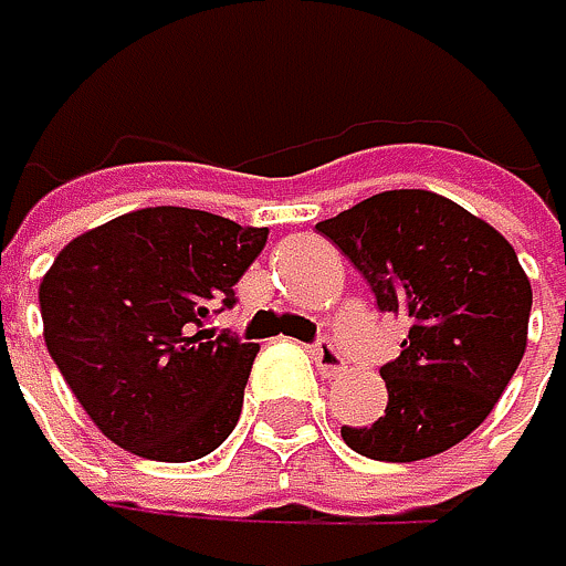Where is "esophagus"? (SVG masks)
I'll use <instances>...</instances> for the list:
<instances>
[{
  "label": "esophagus",
  "mask_w": 566,
  "mask_h": 566,
  "mask_svg": "<svg viewBox=\"0 0 566 566\" xmlns=\"http://www.w3.org/2000/svg\"><path fill=\"white\" fill-rule=\"evenodd\" d=\"M310 353H313L316 370H319L323 377H336V374L346 367L343 353H339V346H336L333 339H316V343L310 346Z\"/></svg>",
  "instance_id": "esophagus-1"
}]
</instances>
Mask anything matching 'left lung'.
<instances>
[{"instance_id":"1","label":"left lung","mask_w":566,"mask_h":566,"mask_svg":"<svg viewBox=\"0 0 566 566\" xmlns=\"http://www.w3.org/2000/svg\"><path fill=\"white\" fill-rule=\"evenodd\" d=\"M374 290L407 316L400 357L380 367L387 410L343 440L370 460L410 463L470 437L507 390L527 349L531 280L514 247L447 196L377 192L316 223Z\"/></svg>"}]
</instances>
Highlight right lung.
Listing matches in <instances>:
<instances>
[{"mask_svg":"<svg viewBox=\"0 0 566 566\" xmlns=\"http://www.w3.org/2000/svg\"><path fill=\"white\" fill-rule=\"evenodd\" d=\"M263 227L153 206L69 243L39 286L45 346L93 423L123 450L186 463L237 427L260 346L209 316L266 247Z\"/></svg>","mask_w":566,"mask_h":566,"instance_id":"1","label":"right lung"}]
</instances>
